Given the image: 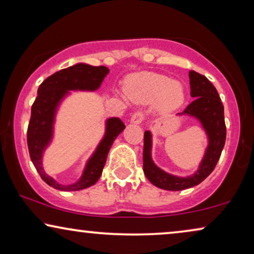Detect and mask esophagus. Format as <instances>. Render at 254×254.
Instances as JSON below:
<instances>
[{"instance_id":"esophagus-1","label":"esophagus","mask_w":254,"mask_h":254,"mask_svg":"<svg viewBox=\"0 0 254 254\" xmlns=\"http://www.w3.org/2000/svg\"><path fill=\"white\" fill-rule=\"evenodd\" d=\"M144 119V113L142 111H136V112L133 113V116L130 118V121L133 124H141Z\"/></svg>"}]
</instances>
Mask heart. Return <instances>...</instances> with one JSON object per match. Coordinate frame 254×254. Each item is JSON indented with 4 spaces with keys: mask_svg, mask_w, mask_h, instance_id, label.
<instances>
[{
    "mask_svg": "<svg viewBox=\"0 0 254 254\" xmlns=\"http://www.w3.org/2000/svg\"><path fill=\"white\" fill-rule=\"evenodd\" d=\"M125 91L130 99L138 103L159 99L162 107L166 110L176 109L184 102V90L178 83L152 72L130 76L125 83Z\"/></svg>",
    "mask_w": 254,
    "mask_h": 254,
    "instance_id": "heart-1",
    "label": "heart"
}]
</instances>
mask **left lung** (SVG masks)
Returning a JSON list of instances; mask_svg holds the SVG:
<instances>
[{
	"label": "left lung",
	"instance_id": "8db88e82",
	"mask_svg": "<svg viewBox=\"0 0 254 254\" xmlns=\"http://www.w3.org/2000/svg\"><path fill=\"white\" fill-rule=\"evenodd\" d=\"M189 76L190 96L195 99L187 105L182 114H189L200 120L209 137V145H208L199 170L193 176L187 177V178H179V177L171 176L162 171L154 164L151 159V134L148 130L144 131L143 172L149 182L159 189L166 190H183L202 183L214 171L221 157L225 137H227L224 106L221 102L216 88L211 84L206 76L199 72L190 70Z\"/></svg>",
	"mask_w": 254,
	"mask_h": 254
}]
</instances>
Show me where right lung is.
I'll return each mask as SVG.
<instances>
[{
    "instance_id": "obj_1",
    "label": "right lung",
    "mask_w": 254,
    "mask_h": 254,
    "mask_svg": "<svg viewBox=\"0 0 254 254\" xmlns=\"http://www.w3.org/2000/svg\"><path fill=\"white\" fill-rule=\"evenodd\" d=\"M109 71V68L104 65L93 67V65L78 64L54 72L39 85L38 96L31 107V118L27 127V148H29L31 161L41 179L53 189L60 190H79L95 185L102 176L111 145L126 127L119 118H111L107 120L105 136L100 142L95 154L90 158L82 178L77 183L68 186L60 185L45 173L41 165V155L52 137L55 109L60 99L68 92V90L98 89Z\"/></svg>"
}]
</instances>
